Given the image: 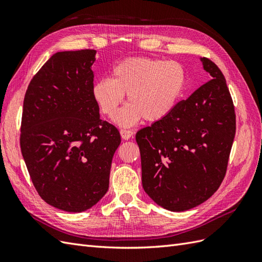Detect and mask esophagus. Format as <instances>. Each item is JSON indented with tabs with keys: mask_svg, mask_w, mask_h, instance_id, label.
Wrapping results in <instances>:
<instances>
[{
	"mask_svg": "<svg viewBox=\"0 0 262 262\" xmlns=\"http://www.w3.org/2000/svg\"><path fill=\"white\" fill-rule=\"evenodd\" d=\"M120 134H121V138L123 140H129L132 136H133V132L131 130H126V129H121L120 130Z\"/></svg>",
	"mask_w": 262,
	"mask_h": 262,
	"instance_id": "obj_1",
	"label": "esophagus"
}]
</instances>
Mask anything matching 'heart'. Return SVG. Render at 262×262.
Segmentation results:
<instances>
[{
	"instance_id": "1",
	"label": "heart",
	"mask_w": 262,
	"mask_h": 262,
	"mask_svg": "<svg viewBox=\"0 0 262 262\" xmlns=\"http://www.w3.org/2000/svg\"><path fill=\"white\" fill-rule=\"evenodd\" d=\"M186 71L176 61L150 58L124 60L113 70V77L94 83L92 95L100 112L113 119L124 95L128 102L117 117L120 125L140 121L157 122L171 114L186 86Z\"/></svg>"
}]
</instances>
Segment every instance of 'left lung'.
<instances>
[{"label":"left lung","instance_id":"left-lung-1","mask_svg":"<svg viewBox=\"0 0 262 262\" xmlns=\"http://www.w3.org/2000/svg\"><path fill=\"white\" fill-rule=\"evenodd\" d=\"M200 60L212 80L136 136L144 191L172 212L192 209L216 191L235 138V110L225 77L215 63Z\"/></svg>","mask_w":262,"mask_h":262}]
</instances>
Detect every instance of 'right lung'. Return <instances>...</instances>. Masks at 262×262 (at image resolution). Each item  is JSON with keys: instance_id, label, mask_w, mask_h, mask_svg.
Returning a JSON list of instances; mask_svg holds the SVG:
<instances>
[{"instance_id": "right-lung-1", "label": "right lung", "mask_w": 262, "mask_h": 262, "mask_svg": "<svg viewBox=\"0 0 262 262\" xmlns=\"http://www.w3.org/2000/svg\"><path fill=\"white\" fill-rule=\"evenodd\" d=\"M95 54L54 53L24 98L20 149L31 181L42 200L67 212L89 210L106 194L121 142L93 98Z\"/></svg>"}]
</instances>
